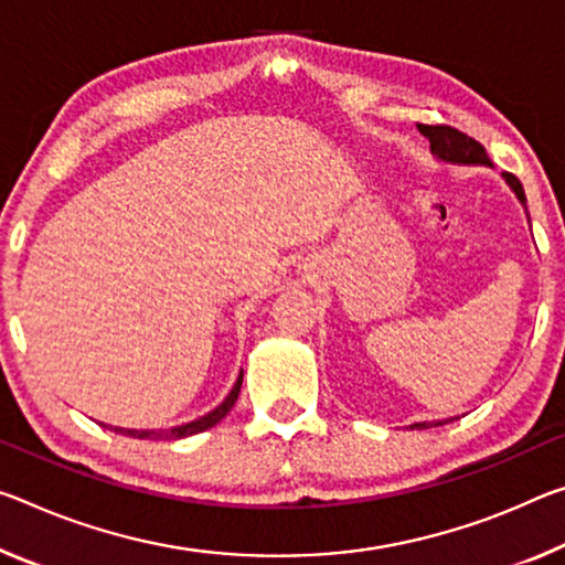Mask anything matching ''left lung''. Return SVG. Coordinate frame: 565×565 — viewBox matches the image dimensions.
<instances>
[{"mask_svg":"<svg viewBox=\"0 0 565 565\" xmlns=\"http://www.w3.org/2000/svg\"><path fill=\"white\" fill-rule=\"evenodd\" d=\"M417 128L429 140V150H433L435 158L445 160V163L490 166L492 168L486 148H482L476 138L465 136V132L450 128V125H417ZM503 178H505V183L513 188L518 201L525 205V193H523L521 181H518L513 173H503ZM525 213H527V209H525ZM527 221H531V218H527ZM445 423H452V417L450 419H437V423H417L412 427L425 429V427H437V425H445Z\"/></svg>","mask_w":565,"mask_h":565,"instance_id":"8db88e82","label":"left lung"}]
</instances>
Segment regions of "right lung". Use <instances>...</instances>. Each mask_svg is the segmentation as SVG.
Wrapping results in <instances>:
<instances>
[{
  "instance_id": "add662e5",
  "label": "right lung",
  "mask_w": 565,
  "mask_h": 565,
  "mask_svg": "<svg viewBox=\"0 0 565 565\" xmlns=\"http://www.w3.org/2000/svg\"><path fill=\"white\" fill-rule=\"evenodd\" d=\"M241 382H244V372L238 374V380L234 384V390L228 392V397L223 399L216 409H211L209 415L193 419V423H185V425H178V427H170V429H125V427H110V429H115V433H120V435H128V437H138V440H163V437H166V440H168V437H170V440H181V437L199 435V433H203V429L213 427L228 415L231 407H234L236 399H238Z\"/></svg>"
}]
</instances>
